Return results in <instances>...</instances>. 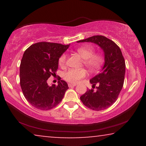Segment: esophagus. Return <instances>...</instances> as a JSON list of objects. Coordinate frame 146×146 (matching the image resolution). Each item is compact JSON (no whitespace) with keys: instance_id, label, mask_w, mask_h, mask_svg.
I'll return each mask as SVG.
<instances>
[{"instance_id":"esophagus-1","label":"esophagus","mask_w":146,"mask_h":146,"mask_svg":"<svg viewBox=\"0 0 146 146\" xmlns=\"http://www.w3.org/2000/svg\"><path fill=\"white\" fill-rule=\"evenodd\" d=\"M76 86V84H71V83H69V84H68V86H69L70 88L74 87V86Z\"/></svg>"}]
</instances>
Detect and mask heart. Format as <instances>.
I'll return each instance as SVG.
<instances>
[{"mask_svg": "<svg viewBox=\"0 0 146 146\" xmlns=\"http://www.w3.org/2000/svg\"><path fill=\"white\" fill-rule=\"evenodd\" d=\"M77 52L84 59V64L88 69L91 71H95L100 66L103 62L102 56L99 54H94V49L90 46H86L78 48ZM66 56L62 54L58 60L59 65L64 66L65 64ZM86 75V72L84 69L74 70L70 69L64 74V78L70 83H77L79 80L84 78Z\"/></svg>", "mask_w": 146, "mask_h": 146, "instance_id": "heart-1", "label": "heart"}]
</instances>
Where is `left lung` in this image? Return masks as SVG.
<instances>
[{
	"label": "left lung",
	"instance_id": "left-lung-1",
	"mask_svg": "<svg viewBox=\"0 0 146 146\" xmlns=\"http://www.w3.org/2000/svg\"><path fill=\"white\" fill-rule=\"evenodd\" d=\"M94 43L101 48L104 54V64L98 74L90 82L95 87L88 90L80 97L81 101L88 108L96 111L107 109L116 101L124 82L125 64L118 46L104 36H94L77 42Z\"/></svg>",
	"mask_w": 146,
	"mask_h": 146
}]
</instances>
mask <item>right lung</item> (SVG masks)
<instances>
[{
    "label": "right lung",
    "mask_w": 146,
    "mask_h": 146,
    "mask_svg": "<svg viewBox=\"0 0 146 146\" xmlns=\"http://www.w3.org/2000/svg\"><path fill=\"white\" fill-rule=\"evenodd\" d=\"M69 45L41 42L24 52L20 66V83L27 100L36 108L48 110L58 104L68 89L64 80L48 86V79L56 75L58 60Z\"/></svg>",
    "instance_id": "obj_1"
}]
</instances>
